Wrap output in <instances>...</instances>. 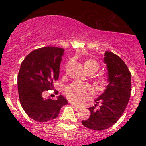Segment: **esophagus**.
I'll use <instances>...</instances> for the list:
<instances>
[{"mask_svg": "<svg viewBox=\"0 0 146 146\" xmlns=\"http://www.w3.org/2000/svg\"><path fill=\"white\" fill-rule=\"evenodd\" d=\"M71 105L73 106V108H74V110H76V111H77V110H80V109H81V107H78V106H77V105H76V104H74L73 103H71Z\"/></svg>", "mask_w": 146, "mask_h": 146, "instance_id": "34e87169", "label": "esophagus"}]
</instances>
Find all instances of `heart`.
Wrapping results in <instances>:
<instances>
[{"mask_svg":"<svg viewBox=\"0 0 146 146\" xmlns=\"http://www.w3.org/2000/svg\"><path fill=\"white\" fill-rule=\"evenodd\" d=\"M84 68L87 73H94L100 68V64L96 60L89 58L84 61ZM107 81L106 78H98L95 81V85L98 90H103L107 85ZM65 94L68 99L75 104H80L82 102L90 100L92 98V91L89 85L85 84L73 82L68 85L65 89Z\"/></svg>","mask_w":146,"mask_h":146,"instance_id":"b5f03b06","label":"heart"}]
</instances>
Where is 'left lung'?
<instances>
[{
  "label": "left lung",
  "mask_w": 146,
  "mask_h": 146,
  "mask_svg": "<svg viewBox=\"0 0 146 146\" xmlns=\"http://www.w3.org/2000/svg\"><path fill=\"white\" fill-rule=\"evenodd\" d=\"M104 56L108 85L95 100V106L88 108L89 119L82 121L84 126L95 131L104 130L117 123L127 106L131 90V74L123 60L111 51H105ZM98 103L101 106L97 109Z\"/></svg>",
  "instance_id": "8db88e82"
}]
</instances>
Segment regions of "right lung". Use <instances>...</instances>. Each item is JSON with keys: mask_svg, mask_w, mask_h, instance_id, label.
<instances>
[{"mask_svg": "<svg viewBox=\"0 0 146 146\" xmlns=\"http://www.w3.org/2000/svg\"><path fill=\"white\" fill-rule=\"evenodd\" d=\"M64 52L58 47H43L29 53L21 64L17 76L20 104L26 114L36 121L56 119L68 103L62 95L56 100L42 96L45 90L54 88V80H58Z\"/></svg>", "mask_w": 146, "mask_h": 146, "instance_id": "obj_1", "label": "right lung"}]
</instances>
